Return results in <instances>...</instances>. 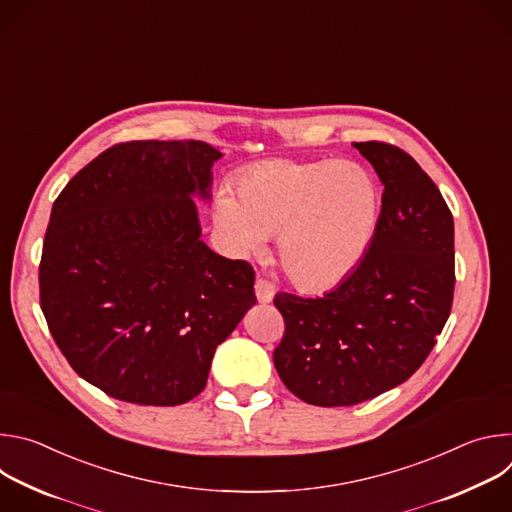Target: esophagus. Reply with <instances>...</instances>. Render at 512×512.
Here are the masks:
<instances>
[{"mask_svg":"<svg viewBox=\"0 0 512 512\" xmlns=\"http://www.w3.org/2000/svg\"><path fill=\"white\" fill-rule=\"evenodd\" d=\"M255 296L259 300V304H269L275 296V287L267 281V279H257L255 281Z\"/></svg>","mask_w":512,"mask_h":512,"instance_id":"34e87169","label":"esophagus"}]
</instances>
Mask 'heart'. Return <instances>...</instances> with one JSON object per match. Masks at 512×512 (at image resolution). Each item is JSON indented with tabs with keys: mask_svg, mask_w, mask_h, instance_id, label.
<instances>
[{
	"mask_svg": "<svg viewBox=\"0 0 512 512\" xmlns=\"http://www.w3.org/2000/svg\"><path fill=\"white\" fill-rule=\"evenodd\" d=\"M214 198V221L239 257L265 251L279 233L277 253L302 289L338 285L362 259L379 221L373 176L354 162L273 160L251 166Z\"/></svg>",
	"mask_w": 512,
	"mask_h": 512,
	"instance_id": "1",
	"label": "heart"
}]
</instances>
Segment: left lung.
<instances>
[{
  "mask_svg": "<svg viewBox=\"0 0 512 512\" xmlns=\"http://www.w3.org/2000/svg\"><path fill=\"white\" fill-rule=\"evenodd\" d=\"M354 148L385 186L367 253L322 298L273 300L285 320L277 375L318 407L356 405L405 383L442 334L454 298V218L442 192L395 145Z\"/></svg>",
  "mask_w": 512,
  "mask_h": 512,
  "instance_id": "8db88e82",
  "label": "left lung"
}]
</instances>
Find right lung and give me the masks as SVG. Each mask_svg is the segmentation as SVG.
I'll return each instance as SVG.
<instances>
[{
    "instance_id": "1",
    "label": "right lung",
    "mask_w": 512,
    "mask_h": 512,
    "mask_svg": "<svg viewBox=\"0 0 512 512\" xmlns=\"http://www.w3.org/2000/svg\"><path fill=\"white\" fill-rule=\"evenodd\" d=\"M204 141H127L52 204L40 306L70 367L109 397L172 407L206 385L216 346L255 306V271L202 239Z\"/></svg>"
}]
</instances>
